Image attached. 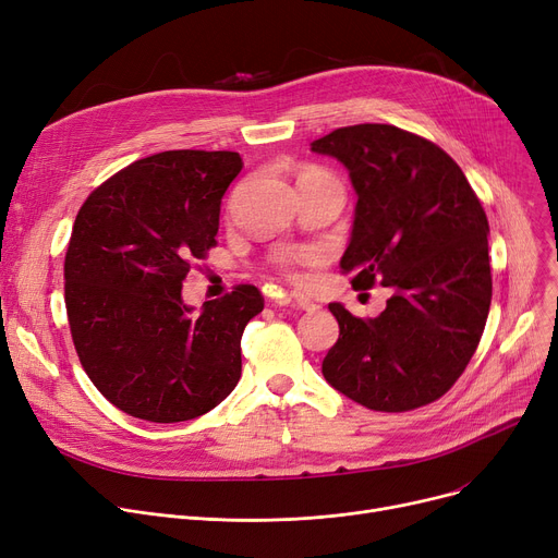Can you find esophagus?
<instances>
[{
    "mask_svg": "<svg viewBox=\"0 0 558 558\" xmlns=\"http://www.w3.org/2000/svg\"><path fill=\"white\" fill-rule=\"evenodd\" d=\"M289 303L294 305L296 310H303V312H314L318 310V305L314 301H310L305 294H301V291H291L289 294Z\"/></svg>",
    "mask_w": 558,
    "mask_h": 558,
    "instance_id": "34e87169",
    "label": "esophagus"
}]
</instances>
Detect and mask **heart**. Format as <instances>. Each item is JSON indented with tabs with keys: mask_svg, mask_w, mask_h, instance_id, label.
I'll use <instances>...</instances> for the list:
<instances>
[{
	"mask_svg": "<svg viewBox=\"0 0 558 558\" xmlns=\"http://www.w3.org/2000/svg\"><path fill=\"white\" fill-rule=\"evenodd\" d=\"M314 173H324V171H318V169L310 167V169L301 171V175H299V181H301V179H307V175H314ZM307 257H310L307 253H287V255H282V257H280V262L284 264V267H287V269H291V267H294V264H299V262H305Z\"/></svg>",
	"mask_w": 558,
	"mask_h": 558,
	"instance_id": "heart-1",
	"label": "heart"
}]
</instances>
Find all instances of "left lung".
Returning <instances> with one entry per match:
<instances>
[{"label": "left lung", "instance_id": "1", "mask_svg": "<svg viewBox=\"0 0 558 558\" xmlns=\"http://www.w3.org/2000/svg\"><path fill=\"white\" fill-rule=\"evenodd\" d=\"M337 158L357 205L343 271L353 287L391 289L387 310L357 318L330 303L339 339L324 377L375 412H409L441 398L465 371L490 307L488 219L459 165L425 137L357 124L314 140Z\"/></svg>", "mask_w": 558, "mask_h": 558}]
</instances>
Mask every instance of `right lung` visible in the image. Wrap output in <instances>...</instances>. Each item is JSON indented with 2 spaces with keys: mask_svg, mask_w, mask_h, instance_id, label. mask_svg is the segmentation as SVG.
Returning <instances> with one entry per match:
<instances>
[{
  "mask_svg": "<svg viewBox=\"0 0 558 558\" xmlns=\"http://www.w3.org/2000/svg\"><path fill=\"white\" fill-rule=\"evenodd\" d=\"M234 151H162L99 185L74 221L65 307L78 360L124 414L181 423L208 414L242 377V335L264 310L253 284L183 301L194 259L217 244Z\"/></svg>",
  "mask_w": 558,
  "mask_h": 558,
  "instance_id": "1",
  "label": "right lung"
}]
</instances>
